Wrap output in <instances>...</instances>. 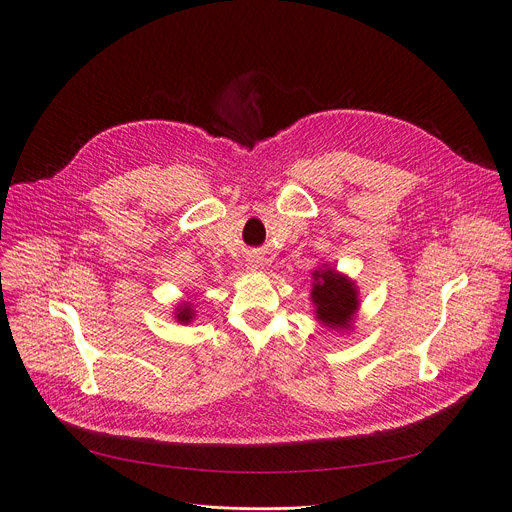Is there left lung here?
<instances>
[{
	"label": "left lung",
	"mask_w": 512,
	"mask_h": 512,
	"mask_svg": "<svg viewBox=\"0 0 512 512\" xmlns=\"http://www.w3.org/2000/svg\"><path fill=\"white\" fill-rule=\"evenodd\" d=\"M313 278L311 298L317 319L331 329H350L360 306L356 284L331 267L317 269Z\"/></svg>",
	"instance_id": "left-lung-1"
}]
</instances>
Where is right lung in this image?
Masks as SVG:
<instances>
[{
  "instance_id": "1",
  "label": "right lung",
  "mask_w": 512,
  "mask_h": 512,
  "mask_svg": "<svg viewBox=\"0 0 512 512\" xmlns=\"http://www.w3.org/2000/svg\"><path fill=\"white\" fill-rule=\"evenodd\" d=\"M175 317H177L179 323H191V319L195 317V311L191 309L189 302H183V304H179V309H177Z\"/></svg>"
}]
</instances>
